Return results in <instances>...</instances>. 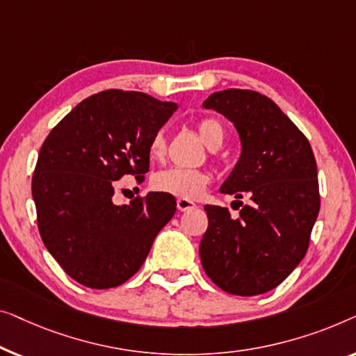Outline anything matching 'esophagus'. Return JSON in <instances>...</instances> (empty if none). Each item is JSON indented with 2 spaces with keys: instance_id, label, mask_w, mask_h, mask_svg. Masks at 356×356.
I'll list each match as a JSON object with an SVG mask.
<instances>
[{
  "instance_id": "1",
  "label": "esophagus",
  "mask_w": 356,
  "mask_h": 356,
  "mask_svg": "<svg viewBox=\"0 0 356 356\" xmlns=\"http://www.w3.org/2000/svg\"><path fill=\"white\" fill-rule=\"evenodd\" d=\"M195 208H197V204H195L193 202H190V200H185V198L177 200L179 211H188V209H195Z\"/></svg>"
}]
</instances>
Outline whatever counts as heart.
<instances>
[{
  "mask_svg": "<svg viewBox=\"0 0 356 356\" xmlns=\"http://www.w3.org/2000/svg\"><path fill=\"white\" fill-rule=\"evenodd\" d=\"M200 137L209 149H219L222 147L224 138H226V130L218 119L208 118L198 122ZM166 153V135L164 132H156L149 142V154L154 159H161ZM209 177L207 172L198 171V169H182V168H169L159 171L153 176L152 185L158 192L172 195V197L195 200L202 197L207 188Z\"/></svg>",
  "mask_w": 356,
  "mask_h": 356,
  "instance_id": "1",
  "label": "heart"
}]
</instances>
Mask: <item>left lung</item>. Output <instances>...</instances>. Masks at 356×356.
Listing matches in <instances>:
<instances>
[{"label":"left lung","instance_id":"8db88e82","mask_svg":"<svg viewBox=\"0 0 356 356\" xmlns=\"http://www.w3.org/2000/svg\"><path fill=\"white\" fill-rule=\"evenodd\" d=\"M229 119L242 152L221 193L250 203L232 219L227 208L207 204L208 229L200 258L224 292L253 297L269 292L298 266L319 213L318 169L307 137L273 99L229 88L203 102Z\"/></svg>","mask_w":356,"mask_h":356}]
</instances>
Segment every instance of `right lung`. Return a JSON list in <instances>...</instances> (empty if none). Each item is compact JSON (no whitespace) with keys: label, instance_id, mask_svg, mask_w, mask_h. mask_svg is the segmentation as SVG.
<instances>
[{"label":"right lung","instance_id":"right-lung-1","mask_svg":"<svg viewBox=\"0 0 356 356\" xmlns=\"http://www.w3.org/2000/svg\"><path fill=\"white\" fill-rule=\"evenodd\" d=\"M176 109L147 93L106 90L80 102L44 140L32 179L38 230L59 266L85 287L132 277L176 213V198L163 192L113 202L116 180L148 172L149 142Z\"/></svg>","mask_w":356,"mask_h":356}]
</instances>
